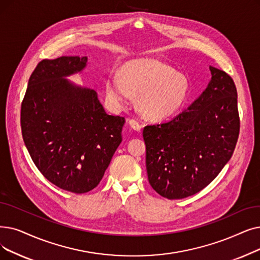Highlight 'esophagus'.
Masks as SVG:
<instances>
[{
  "mask_svg": "<svg viewBox=\"0 0 260 260\" xmlns=\"http://www.w3.org/2000/svg\"><path fill=\"white\" fill-rule=\"evenodd\" d=\"M128 124H129V126H131L134 131L140 132V129H141V124H140L137 120L129 119V120H128Z\"/></svg>",
  "mask_w": 260,
  "mask_h": 260,
  "instance_id": "34e87169",
  "label": "esophagus"
}]
</instances>
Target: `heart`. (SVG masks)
<instances>
[{"label": "heart", "instance_id": "1", "mask_svg": "<svg viewBox=\"0 0 260 260\" xmlns=\"http://www.w3.org/2000/svg\"><path fill=\"white\" fill-rule=\"evenodd\" d=\"M107 96L115 103H128L137 95L140 114L154 121L172 117L186 102L188 78L157 59H136L122 67L121 75L110 72L105 83Z\"/></svg>", "mask_w": 260, "mask_h": 260}]
</instances>
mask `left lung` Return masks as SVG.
<instances>
[{
    "instance_id": "obj_1",
    "label": "left lung",
    "mask_w": 260,
    "mask_h": 260,
    "mask_svg": "<svg viewBox=\"0 0 260 260\" xmlns=\"http://www.w3.org/2000/svg\"><path fill=\"white\" fill-rule=\"evenodd\" d=\"M203 93L172 120L143 128L149 183L169 200L193 196L208 186L234 153L240 131L233 78L209 67Z\"/></svg>"
}]
</instances>
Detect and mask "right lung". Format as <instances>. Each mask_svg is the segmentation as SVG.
Listing matches in <instances>:
<instances>
[{"label": "right lung", "mask_w": 260, "mask_h": 260, "mask_svg": "<svg viewBox=\"0 0 260 260\" xmlns=\"http://www.w3.org/2000/svg\"><path fill=\"white\" fill-rule=\"evenodd\" d=\"M86 56L41 60L21 105V129L34 164L49 182L86 193L103 178L122 141L125 119L106 114L92 89L67 76L81 72Z\"/></svg>", "instance_id": "obj_1"}]
</instances>
